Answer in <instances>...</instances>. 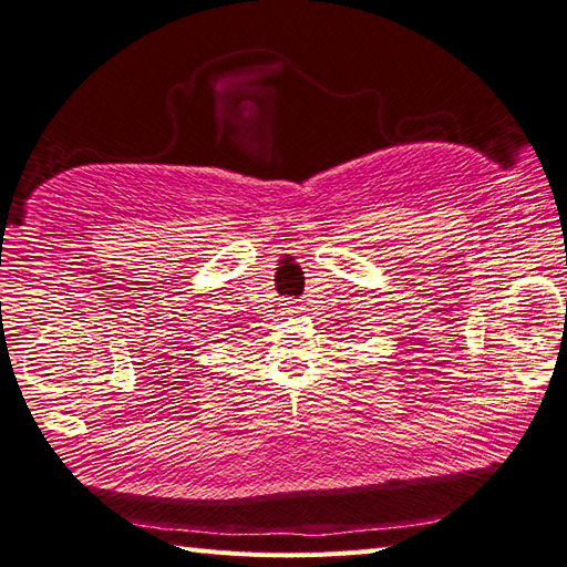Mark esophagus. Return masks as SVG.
<instances>
[{"label": "esophagus", "instance_id": "1", "mask_svg": "<svg viewBox=\"0 0 567 567\" xmlns=\"http://www.w3.org/2000/svg\"><path fill=\"white\" fill-rule=\"evenodd\" d=\"M284 310H286V315H298L302 307H300V302H296V300H288V302H284Z\"/></svg>", "mask_w": 567, "mask_h": 567}]
</instances>
